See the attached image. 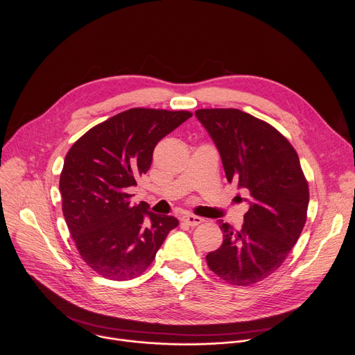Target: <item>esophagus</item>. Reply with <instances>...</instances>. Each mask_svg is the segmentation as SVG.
<instances>
[{
  "instance_id": "esophagus-1",
  "label": "esophagus",
  "mask_w": 355,
  "mask_h": 355,
  "mask_svg": "<svg viewBox=\"0 0 355 355\" xmlns=\"http://www.w3.org/2000/svg\"><path fill=\"white\" fill-rule=\"evenodd\" d=\"M182 222L187 223L188 226H198V225H200L202 222H204V219L196 216V215L188 214V215H184V216H182Z\"/></svg>"
}]
</instances>
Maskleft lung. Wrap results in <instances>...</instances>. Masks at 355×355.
<instances>
[{"mask_svg": "<svg viewBox=\"0 0 355 355\" xmlns=\"http://www.w3.org/2000/svg\"><path fill=\"white\" fill-rule=\"evenodd\" d=\"M214 139L229 182L250 196L240 230L219 220L222 245L208 267L236 286L256 284L277 271L306 222L309 185L296 150L270 123L234 108L195 111Z\"/></svg>", "mask_w": 355, "mask_h": 355, "instance_id": "obj_1", "label": "left lung"}]
</instances>
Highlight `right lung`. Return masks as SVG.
I'll list each match as a JSON object with an SVG mask.
<instances>
[{"label":"right lung","mask_w":355,"mask_h":355,"mask_svg":"<svg viewBox=\"0 0 355 355\" xmlns=\"http://www.w3.org/2000/svg\"><path fill=\"white\" fill-rule=\"evenodd\" d=\"M188 111L132 108L84 133L69 150L60 174L63 215L81 259L101 277L126 281L153 263L174 216L156 215L129 188L146 174L156 144ZM148 222H145V218Z\"/></svg>","instance_id":"1"}]
</instances>
